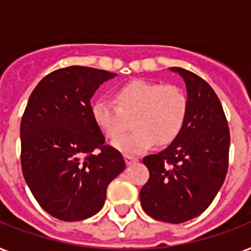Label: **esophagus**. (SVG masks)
I'll use <instances>...</instances> for the list:
<instances>
[{"mask_svg":"<svg viewBox=\"0 0 251 251\" xmlns=\"http://www.w3.org/2000/svg\"><path fill=\"white\" fill-rule=\"evenodd\" d=\"M125 161H126V164H127V165H133L134 163H137L138 159H137V157L130 156V155H126V156H125Z\"/></svg>","mask_w":251,"mask_h":251,"instance_id":"1","label":"esophagus"}]
</instances>
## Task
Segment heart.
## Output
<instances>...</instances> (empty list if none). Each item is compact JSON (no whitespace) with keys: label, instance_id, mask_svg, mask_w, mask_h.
I'll use <instances>...</instances> for the list:
<instances>
[{"label":"heart","instance_id":"b5f03b06","mask_svg":"<svg viewBox=\"0 0 251 251\" xmlns=\"http://www.w3.org/2000/svg\"><path fill=\"white\" fill-rule=\"evenodd\" d=\"M116 104L99 100L92 105V117L108 139H115L133 118L131 134L113 142L126 155L145 152L156 142L169 145L178 135L187 113V98L177 86L137 79L120 87Z\"/></svg>","mask_w":251,"mask_h":251}]
</instances>
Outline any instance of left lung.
<instances>
[{
    "label": "left lung",
    "instance_id": "1",
    "mask_svg": "<svg viewBox=\"0 0 251 251\" xmlns=\"http://www.w3.org/2000/svg\"><path fill=\"white\" fill-rule=\"evenodd\" d=\"M171 70L186 86V118L167 149L143 159L150 178L139 197L151 218L179 224L199 216L220 190L228 171L230 137L222 102L210 84L185 69Z\"/></svg>",
    "mask_w": 251,
    "mask_h": 251
}]
</instances>
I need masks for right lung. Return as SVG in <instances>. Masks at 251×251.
<instances>
[{"mask_svg": "<svg viewBox=\"0 0 251 251\" xmlns=\"http://www.w3.org/2000/svg\"><path fill=\"white\" fill-rule=\"evenodd\" d=\"M117 74L69 66L50 73L29 96L21 122L22 172L37 203L53 218L94 216L106 187L124 169L121 152L105 145L91 98Z\"/></svg>", "mask_w": 251, "mask_h": 251, "instance_id": "add662e5", "label": "right lung"}]
</instances>
